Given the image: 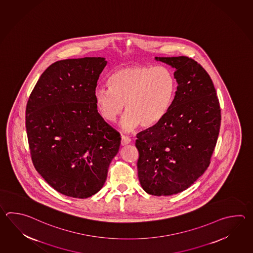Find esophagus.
<instances>
[{
	"label": "esophagus",
	"instance_id": "34e87169",
	"mask_svg": "<svg viewBox=\"0 0 253 253\" xmlns=\"http://www.w3.org/2000/svg\"><path fill=\"white\" fill-rule=\"evenodd\" d=\"M130 138L128 137V136H125V135H122V145L124 146V145L129 144V142H130Z\"/></svg>",
	"mask_w": 253,
	"mask_h": 253
}]
</instances>
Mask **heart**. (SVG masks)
<instances>
[{
    "label": "heart",
    "instance_id": "heart-1",
    "mask_svg": "<svg viewBox=\"0 0 253 253\" xmlns=\"http://www.w3.org/2000/svg\"><path fill=\"white\" fill-rule=\"evenodd\" d=\"M109 87L93 92L96 107L107 122H114L125 109L122 127L130 130L138 124L151 127L165 116L170 107L175 82L164 67L134 65L121 67L107 78Z\"/></svg>",
    "mask_w": 253,
    "mask_h": 253
}]
</instances>
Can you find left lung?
Masks as SVG:
<instances>
[{
	"label": "left lung",
	"instance_id": "obj_1",
	"mask_svg": "<svg viewBox=\"0 0 253 253\" xmlns=\"http://www.w3.org/2000/svg\"><path fill=\"white\" fill-rule=\"evenodd\" d=\"M175 68L177 87L168 113L137 134L140 186L152 196L186 190L210 165L221 109L210 76L190 57H155Z\"/></svg>",
	"mask_w": 253,
	"mask_h": 253
}]
</instances>
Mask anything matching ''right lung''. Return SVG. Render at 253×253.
Segmentation results:
<instances>
[{
    "label": "right lung",
    "instance_id": "right-lung-1",
    "mask_svg": "<svg viewBox=\"0 0 253 253\" xmlns=\"http://www.w3.org/2000/svg\"><path fill=\"white\" fill-rule=\"evenodd\" d=\"M103 57L64 59L42 73L26 106L36 170L55 190L75 198L96 194L118 153L121 135L100 115L93 92Z\"/></svg>",
    "mask_w": 253,
    "mask_h": 253
}]
</instances>
